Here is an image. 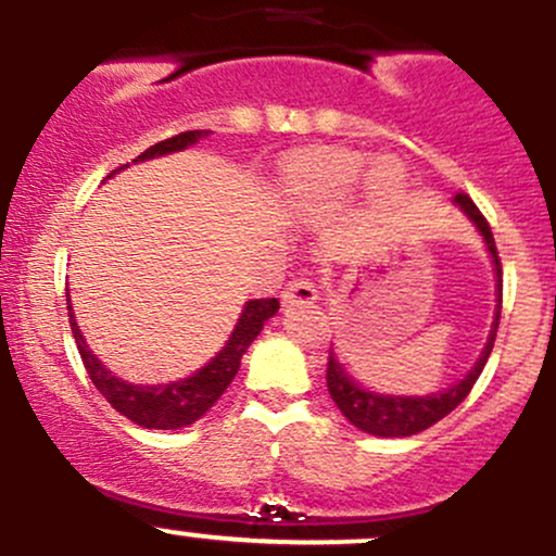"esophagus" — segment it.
Here are the masks:
<instances>
[{
	"mask_svg": "<svg viewBox=\"0 0 556 556\" xmlns=\"http://www.w3.org/2000/svg\"><path fill=\"white\" fill-rule=\"evenodd\" d=\"M317 299H320V295H317L315 282H309V279H304V277L293 279V282L282 290L285 306H309V304H315Z\"/></svg>",
	"mask_w": 556,
	"mask_h": 556,
	"instance_id": "1",
	"label": "esophagus"
}]
</instances>
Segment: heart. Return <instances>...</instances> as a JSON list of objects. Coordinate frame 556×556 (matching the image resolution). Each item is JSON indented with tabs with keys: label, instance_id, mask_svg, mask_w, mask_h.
Wrapping results in <instances>:
<instances>
[{
	"label": "heart",
	"instance_id": "b5f03b06",
	"mask_svg": "<svg viewBox=\"0 0 556 556\" xmlns=\"http://www.w3.org/2000/svg\"><path fill=\"white\" fill-rule=\"evenodd\" d=\"M364 176V157L348 149H306L290 160L285 170L282 192L301 206H328L339 203L358 187ZM377 198H388L402 187V168L382 160L366 176Z\"/></svg>",
	"mask_w": 556,
	"mask_h": 556
}]
</instances>
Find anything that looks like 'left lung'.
I'll use <instances>...</instances> for the list:
<instances>
[{
    "label": "left lung",
    "instance_id": "1",
    "mask_svg": "<svg viewBox=\"0 0 556 556\" xmlns=\"http://www.w3.org/2000/svg\"><path fill=\"white\" fill-rule=\"evenodd\" d=\"M456 208L465 214L472 223V228L478 230V236L483 239L489 257H492L494 266V295H497V306H494V320L492 331H489L486 344H483L481 355H478L476 364L470 366L462 380H456L454 386L443 388L438 393H424V396H399V393H380L366 388L364 382L355 380L348 369H344L342 361L337 358V353H328V366H326V382L328 393H331L333 404L342 409V415L353 424L355 429L366 434H375V438H409V434H418L424 429H429L432 424L443 421L451 409L459 407V402H465L467 393L472 391L476 380L481 377L483 366H486L489 355H492L494 337H497L500 326V309H503V268H500L497 247H494V236L489 223L483 219V214L478 212L476 203L459 192V195L451 198Z\"/></svg>",
    "mask_w": 556,
    "mask_h": 556
}]
</instances>
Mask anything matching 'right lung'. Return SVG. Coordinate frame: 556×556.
I'll list each match as a JSON object with an SVG mask.
<instances>
[{
  "label": "right lung",
  "mask_w": 556,
  "mask_h": 556,
  "mask_svg": "<svg viewBox=\"0 0 556 556\" xmlns=\"http://www.w3.org/2000/svg\"><path fill=\"white\" fill-rule=\"evenodd\" d=\"M208 135H212L208 129H190V132L174 135L168 141H160L154 143V147H149L147 152L138 154L132 163H149V160L165 157V154L185 152V149L195 147L198 141H203ZM124 168H127V165H124ZM118 170H113V174H118ZM111 176H108V179H111ZM277 299L247 301L239 320H236L233 331H230L228 342H225V348L219 350L208 364H203L201 369L192 371L190 377H181V380L143 386V382L122 380V377L113 375V371L97 358L94 350L86 344V337L80 333L78 320H75L73 301L67 299L70 328H73L75 344H78V353L80 358H84V366L86 371H89L91 382H94L97 391L111 402V407L116 409V413H122L124 418H129V421L138 424V427L143 429H181L195 424L201 415H206L208 409L214 407V402L223 396L225 388L233 382L236 371H239L241 366V355H244L247 348L255 342V337L263 331L268 317L277 315Z\"/></svg>",
  "instance_id": "1"
}]
</instances>
